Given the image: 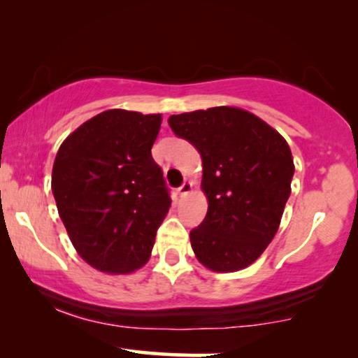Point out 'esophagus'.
<instances>
[{
	"label": "esophagus",
	"mask_w": 358,
	"mask_h": 358,
	"mask_svg": "<svg viewBox=\"0 0 358 358\" xmlns=\"http://www.w3.org/2000/svg\"><path fill=\"white\" fill-rule=\"evenodd\" d=\"M190 190H192V184H190V182H184V184L180 185V187L178 189V192H179L180 195H185V194H189Z\"/></svg>",
	"instance_id": "1"
}]
</instances>
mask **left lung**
Segmentation results:
<instances>
[{
    "mask_svg": "<svg viewBox=\"0 0 358 358\" xmlns=\"http://www.w3.org/2000/svg\"><path fill=\"white\" fill-rule=\"evenodd\" d=\"M171 130L202 156L203 222L190 231L195 256L215 272L241 271L275 236L295 166L271 125L236 107L171 115Z\"/></svg>",
    "mask_w": 358,
    "mask_h": 358,
    "instance_id": "8db88e82",
    "label": "left lung"
}]
</instances>
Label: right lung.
Here are the masks:
<instances>
[{
  "instance_id": "obj_1",
  "label": "right lung",
  "mask_w": 358,
  "mask_h": 358,
  "mask_svg": "<svg viewBox=\"0 0 358 358\" xmlns=\"http://www.w3.org/2000/svg\"><path fill=\"white\" fill-rule=\"evenodd\" d=\"M161 115L110 109L63 141L52 192L73 246L107 273H130L150 259L169 212V189L151 156Z\"/></svg>"
}]
</instances>
